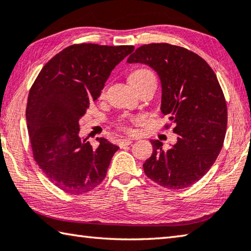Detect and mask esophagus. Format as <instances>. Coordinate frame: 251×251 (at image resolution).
<instances>
[{
    "mask_svg": "<svg viewBox=\"0 0 251 251\" xmlns=\"http://www.w3.org/2000/svg\"><path fill=\"white\" fill-rule=\"evenodd\" d=\"M131 143H133V139L123 138L118 141V145H120V147H125V146H129Z\"/></svg>",
    "mask_w": 251,
    "mask_h": 251,
    "instance_id": "1",
    "label": "esophagus"
}]
</instances>
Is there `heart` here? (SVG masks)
<instances>
[{"instance_id":"obj_1","label":"heart","mask_w":251,"mask_h":251,"mask_svg":"<svg viewBox=\"0 0 251 251\" xmlns=\"http://www.w3.org/2000/svg\"><path fill=\"white\" fill-rule=\"evenodd\" d=\"M149 76H154L152 72L148 69H145V68H140V69H136L131 72L128 76V80L130 83H137V82L143 81L146 78H149ZM118 128L125 131L129 130V127L126 125L125 121H122L118 123Z\"/></svg>"}]
</instances>
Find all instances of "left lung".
<instances>
[{"mask_svg":"<svg viewBox=\"0 0 251 251\" xmlns=\"http://www.w3.org/2000/svg\"><path fill=\"white\" fill-rule=\"evenodd\" d=\"M128 63L151 67L161 81L165 127L177 136L165 150L159 140L143 165L150 180L170 190L188 188L206 173L221 152L227 127V105L215 72L191 50L167 43L143 45Z\"/></svg>","mask_w":251,"mask_h":251,"instance_id":"8db88e82","label":"left lung"}]
</instances>
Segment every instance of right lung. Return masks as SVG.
<instances>
[{
  "mask_svg": "<svg viewBox=\"0 0 251 251\" xmlns=\"http://www.w3.org/2000/svg\"><path fill=\"white\" fill-rule=\"evenodd\" d=\"M134 46L75 44L43 67L29 90L27 128L36 163L69 194L90 192L105 179L118 147L98 138L93 149L79 137V120L97 101L112 70Z\"/></svg>",
  "mask_w": 251,
  "mask_h": 251,
  "instance_id": "add662e5",
  "label": "right lung"
}]
</instances>
